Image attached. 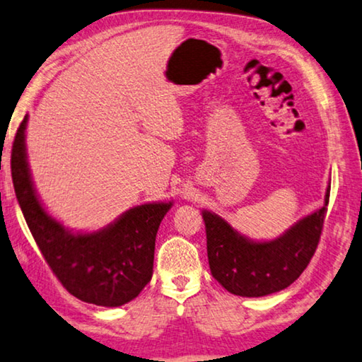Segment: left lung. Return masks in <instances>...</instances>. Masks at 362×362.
Listing matches in <instances>:
<instances>
[{"instance_id":"obj_1","label":"left lung","mask_w":362,"mask_h":362,"mask_svg":"<svg viewBox=\"0 0 362 362\" xmlns=\"http://www.w3.org/2000/svg\"><path fill=\"white\" fill-rule=\"evenodd\" d=\"M325 203L271 242H253L211 211H203L211 274L238 296L257 298L290 286L308 267L317 248L329 204Z\"/></svg>"}]
</instances>
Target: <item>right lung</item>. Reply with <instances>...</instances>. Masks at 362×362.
Returning <instances> with one entry per match:
<instances>
[{
	"label": "right lung",
	"mask_w": 362,
	"mask_h": 362,
	"mask_svg": "<svg viewBox=\"0 0 362 362\" xmlns=\"http://www.w3.org/2000/svg\"><path fill=\"white\" fill-rule=\"evenodd\" d=\"M28 116L11 151L17 202L40 251L62 286L78 300L117 308L140 295L153 277L154 242L172 203H146L125 211L107 227L74 233L51 217L33 188L25 151Z\"/></svg>",
	"instance_id": "right-lung-1"
}]
</instances>
